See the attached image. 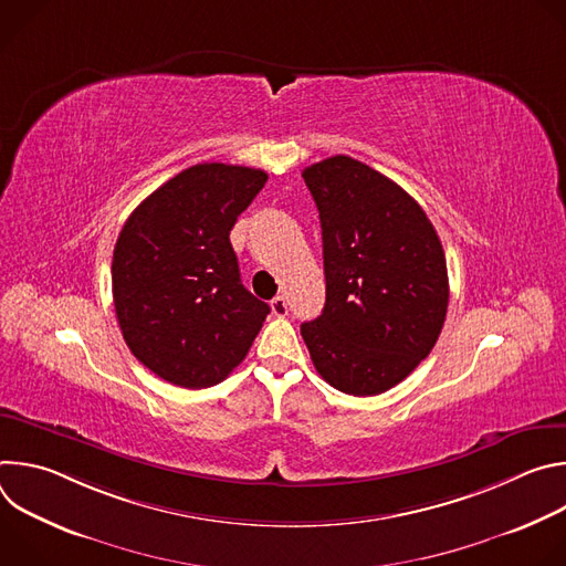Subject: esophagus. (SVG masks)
Wrapping results in <instances>:
<instances>
[{
    "mask_svg": "<svg viewBox=\"0 0 566 566\" xmlns=\"http://www.w3.org/2000/svg\"><path fill=\"white\" fill-rule=\"evenodd\" d=\"M271 308H273V315H277V317H284V315L289 313V302H286V297H284V295H277V297H273V302H271Z\"/></svg>",
    "mask_w": 566,
    "mask_h": 566,
    "instance_id": "esophagus-1",
    "label": "esophagus"
}]
</instances>
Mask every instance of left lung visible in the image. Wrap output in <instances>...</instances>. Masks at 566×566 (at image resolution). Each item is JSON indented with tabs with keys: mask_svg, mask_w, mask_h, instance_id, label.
<instances>
[{
	"mask_svg": "<svg viewBox=\"0 0 566 566\" xmlns=\"http://www.w3.org/2000/svg\"><path fill=\"white\" fill-rule=\"evenodd\" d=\"M327 302L302 325L317 374L354 396L408 378L432 352L448 311V269L423 208L385 175L338 154L308 166Z\"/></svg>",
	"mask_w": 566,
	"mask_h": 566,
	"instance_id": "obj_1",
	"label": "left lung"
}]
</instances>
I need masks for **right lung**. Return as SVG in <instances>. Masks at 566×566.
<instances>
[{
	"mask_svg": "<svg viewBox=\"0 0 566 566\" xmlns=\"http://www.w3.org/2000/svg\"><path fill=\"white\" fill-rule=\"evenodd\" d=\"M269 175L199 164L125 221L112 262L116 317L132 354L186 389L221 382L247 358L271 306L244 289L230 230Z\"/></svg>",
	"mask_w": 566,
	"mask_h": 566,
	"instance_id": "obj_1",
	"label": "right lung"
}]
</instances>
